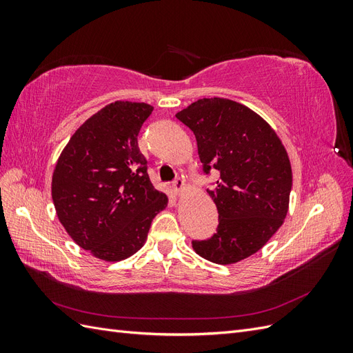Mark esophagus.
I'll use <instances>...</instances> for the list:
<instances>
[{"label":"esophagus","mask_w":353,"mask_h":353,"mask_svg":"<svg viewBox=\"0 0 353 353\" xmlns=\"http://www.w3.org/2000/svg\"><path fill=\"white\" fill-rule=\"evenodd\" d=\"M172 190L175 191L176 194H181L183 193V191L185 190V183L181 178H178V179H175V183L172 184Z\"/></svg>","instance_id":"esophagus-1"}]
</instances>
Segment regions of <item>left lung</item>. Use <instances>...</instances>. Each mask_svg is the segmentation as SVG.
<instances>
[{
  "instance_id": "8db88e82",
  "label": "left lung",
  "mask_w": 353,
  "mask_h": 353,
  "mask_svg": "<svg viewBox=\"0 0 353 353\" xmlns=\"http://www.w3.org/2000/svg\"><path fill=\"white\" fill-rule=\"evenodd\" d=\"M175 116L196 135L203 172H219L208 190L218 228L210 239L194 240V252L221 265L249 258L283 225L288 210L293 176L281 140L258 113L228 99H201Z\"/></svg>"
}]
</instances>
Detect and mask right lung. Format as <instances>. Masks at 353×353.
I'll use <instances>...</instances> for the list:
<instances>
[{
  "mask_svg": "<svg viewBox=\"0 0 353 353\" xmlns=\"http://www.w3.org/2000/svg\"><path fill=\"white\" fill-rule=\"evenodd\" d=\"M152 112L145 103L108 104L72 135L52 172L59 221L79 248L101 261L119 262L140 250L153 218L168 206L138 148Z\"/></svg>",
  "mask_w": 353,
  "mask_h": 353,
  "instance_id": "obj_1",
  "label": "right lung"
}]
</instances>
